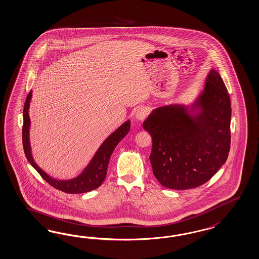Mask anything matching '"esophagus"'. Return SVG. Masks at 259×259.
Instances as JSON below:
<instances>
[{"mask_svg": "<svg viewBox=\"0 0 259 259\" xmlns=\"http://www.w3.org/2000/svg\"><path fill=\"white\" fill-rule=\"evenodd\" d=\"M148 114H149L148 109H146V108H144V107H141V108H139V109L136 110V112H135V118H136L137 120H139V121H142L146 117L148 116Z\"/></svg>", "mask_w": 259, "mask_h": 259, "instance_id": "esophagus-1", "label": "esophagus"}]
</instances>
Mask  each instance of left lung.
I'll return each mask as SVG.
<instances>
[{
	"instance_id": "8db88e82",
	"label": "left lung",
	"mask_w": 259,
	"mask_h": 259,
	"mask_svg": "<svg viewBox=\"0 0 259 259\" xmlns=\"http://www.w3.org/2000/svg\"><path fill=\"white\" fill-rule=\"evenodd\" d=\"M231 117L229 93L213 68L191 104L153 109L143 127L152 138L150 161L159 183L188 190L209 181L228 158Z\"/></svg>"
}]
</instances>
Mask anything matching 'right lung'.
Instances as JSON below:
<instances>
[{
	"instance_id": "obj_1",
	"label": "right lung",
	"mask_w": 259,
	"mask_h": 259,
	"mask_svg": "<svg viewBox=\"0 0 259 259\" xmlns=\"http://www.w3.org/2000/svg\"><path fill=\"white\" fill-rule=\"evenodd\" d=\"M31 97H32V91H30L28 93L25 100V107H24V125H23V146H24L25 156L28 160V162L30 163V165L40 174V176H42L48 183L62 192L76 194V193L91 192L99 188L107 176L109 158L113 150L116 148L119 142L130 132L131 121L126 120L125 123H123L117 128L116 131H114L106 138V140L101 144L98 150H96V152L92 156L89 164L83 167L79 175L69 179H58L48 175L44 169L36 164L32 156L30 140H29V131H30L31 121L28 113Z\"/></svg>"
}]
</instances>
